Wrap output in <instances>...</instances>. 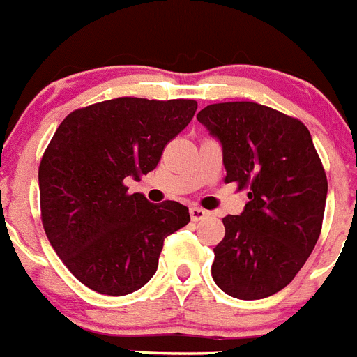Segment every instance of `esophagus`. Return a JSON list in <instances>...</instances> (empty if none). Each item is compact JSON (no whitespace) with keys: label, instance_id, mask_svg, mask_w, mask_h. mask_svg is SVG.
Segmentation results:
<instances>
[{"label":"esophagus","instance_id":"1","mask_svg":"<svg viewBox=\"0 0 357 357\" xmlns=\"http://www.w3.org/2000/svg\"><path fill=\"white\" fill-rule=\"evenodd\" d=\"M208 215V212L203 208H199V206H190V219L192 221H201V219H204V217Z\"/></svg>","mask_w":357,"mask_h":357}]
</instances>
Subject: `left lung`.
<instances>
[{
    "label": "left lung",
    "instance_id": "1",
    "mask_svg": "<svg viewBox=\"0 0 357 357\" xmlns=\"http://www.w3.org/2000/svg\"><path fill=\"white\" fill-rule=\"evenodd\" d=\"M197 120L221 142L225 183L248 190L244 212L222 217L213 280L234 298L271 296L296 277L321 231L327 176L311 132L257 102L206 105Z\"/></svg>",
    "mask_w": 357,
    "mask_h": 357
}]
</instances>
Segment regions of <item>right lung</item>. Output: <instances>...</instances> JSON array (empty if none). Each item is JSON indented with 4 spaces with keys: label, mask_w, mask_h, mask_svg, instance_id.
<instances>
[{
    "label": "right lung",
    "mask_w": 357,
    "mask_h": 357,
    "mask_svg": "<svg viewBox=\"0 0 357 357\" xmlns=\"http://www.w3.org/2000/svg\"><path fill=\"white\" fill-rule=\"evenodd\" d=\"M196 100L120 97L71 111L39 165L41 221L71 275L109 296L140 289L158 269L163 241L190 222L176 201L149 203L126 178L156 169L188 126Z\"/></svg>",
    "instance_id": "1"
}]
</instances>
